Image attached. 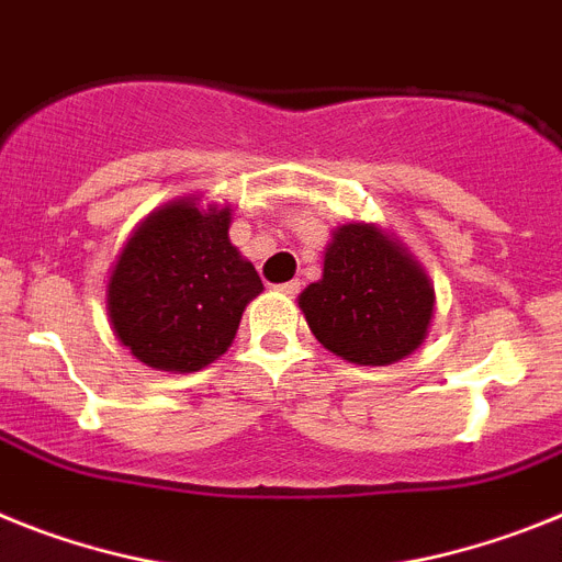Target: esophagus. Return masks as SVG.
<instances>
[{"instance_id":"obj_1","label":"esophagus","mask_w":562,"mask_h":562,"mask_svg":"<svg viewBox=\"0 0 562 562\" xmlns=\"http://www.w3.org/2000/svg\"><path fill=\"white\" fill-rule=\"evenodd\" d=\"M278 290L284 292V295H299L301 292V281L299 278H292V281H286V284H281Z\"/></svg>"}]
</instances>
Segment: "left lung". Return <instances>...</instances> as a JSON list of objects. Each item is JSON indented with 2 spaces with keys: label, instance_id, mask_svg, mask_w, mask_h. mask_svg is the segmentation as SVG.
<instances>
[{
  "label": "left lung",
  "instance_id": "1",
  "mask_svg": "<svg viewBox=\"0 0 562 562\" xmlns=\"http://www.w3.org/2000/svg\"><path fill=\"white\" fill-rule=\"evenodd\" d=\"M315 338L361 367H386L424 344L435 286L397 238L375 224H344L324 252V276L299 299Z\"/></svg>",
  "mask_w": 562,
  "mask_h": 562
}]
</instances>
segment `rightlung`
<instances>
[{"label":"right lung","instance_id":"obj_1","mask_svg":"<svg viewBox=\"0 0 562 562\" xmlns=\"http://www.w3.org/2000/svg\"><path fill=\"white\" fill-rule=\"evenodd\" d=\"M229 207L170 201L138 224L108 281L113 333L138 361L195 372L233 344L244 306L263 290L229 244Z\"/></svg>","mask_w":562,"mask_h":562}]
</instances>
